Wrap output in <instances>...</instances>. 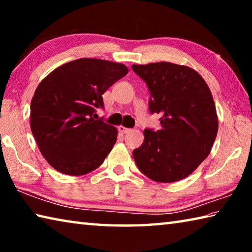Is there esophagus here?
<instances>
[{"label":"esophagus","instance_id":"34e87169","mask_svg":"<svg viewBox=\"0 0 252 252\" xmlns=\"http://www.w3.org/2000/svg\"><path fill=\"white\" fill-rule=\"evenodd\" d=\"M118 130H119V132H121V133H127V132H130L131 131V129H127V127H126V126H120L118 127Z\"/></svg>","mask_w":252,"mask_h":252}]
</instances>
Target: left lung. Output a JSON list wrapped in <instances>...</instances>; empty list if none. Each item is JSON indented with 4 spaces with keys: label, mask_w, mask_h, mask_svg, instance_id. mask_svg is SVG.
Masks as SVG:
<instances>
[{
    "label": "left lung",
    "mask_w": 252,
    "mask_h": 252,
    "mask_svg": "<svg viewBox=\"0 0 252 252\" xmlns=\"http://www.w3.org/2000/svg\"><path fill=\"white\" fill-rule=\"evenodd\" d=\"M147 82L151 113L161 114V129L144 130L133 150L140 171L156 182H176L197 169L211 151L218 116L210 89L197 71L170 62L133 64Z\"/></svg>",
    "instance_id": "1"
}]
</instances>
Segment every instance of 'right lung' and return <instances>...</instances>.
<instances>
[{
  "label": "right lung",
  "mask_w": 252,
  "mask_h": 252,
  "mask_svg": "<svg viewBox=\"0 0 252 252\" xmlns=\"http://www.w3.org/2000/svg\"><path fill=\"white\" fill-rule=\"evenodd\" d=\"M129 70L122 63L79 59L37 85L30 125L44 159L59 172L82 176L99 168L117 141L116 126L95 120L102 94Z\"/></svg>",
  "instance_id": "right-lung-1"
}]
</instances>
